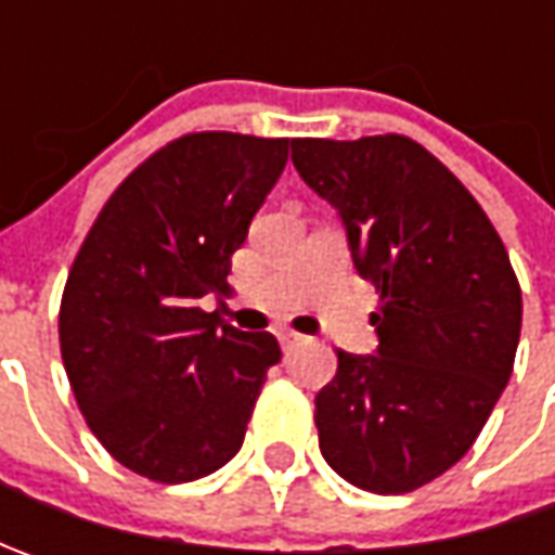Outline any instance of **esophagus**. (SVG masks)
Returning a JSON list of instances; mask_svg holds the SVG:
<instances>
[{
	"mask_svg": "<svg viewBox=\"0 0 555 555\" xmlns=\"http://www.w3.org/2000/svg\"><path fill=\"white\" fill-rule=\"evenodd\" d=\"M278 339H281V346H293L296 339H299V333H293V331H281L278 333Z\"/></svg>",
	"mask_w": 555,
	"mask_h": 555,
	"instance_id": "obj_1",
	"label": "esophagus"
}]
</instances>
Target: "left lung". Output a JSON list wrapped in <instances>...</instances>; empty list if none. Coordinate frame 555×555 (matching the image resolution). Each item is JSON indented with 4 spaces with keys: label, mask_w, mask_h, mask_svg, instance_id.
Masks as SVG:
<instances>
[{
    "label": "left lung",
    "mask_w": 555,
    "mask_h": 555,
    "mask_svg": "<svg viewBox=\"0 0 555 555\" xmlns=\"http://www.w3.org/2000/svg\"><path fill=\"white\" fill-rule=\"evenodd\" d=\"M293 166L379 293L376 354L339 349L314 395L321 454L354 488L408 494L479 438L513 373L522 289L485 209L414 139H293Z\"/></svg>",
    "instance_id": "left-lung-1"
}]
</instances>
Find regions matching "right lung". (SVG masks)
<instances>
[{
  "instance_id": "1",
  "label": "right lung",
  "mask_w": 555,
  "mask_h": 555,
  "mask_svg": "<svg viewBox=\"0 0 555 555\" xmlns=\"http://www.w3.org/2000/svg\"><path fill=\"white\" fill-rule=\"evenodd\" d=\"M293 139L191 132L135 166L76 253L57 336L76 404L107 454L163 485L241 451L271 333L203 311L228 293L231 256L281 179Z\"/></svg>"
}]
</instances>
